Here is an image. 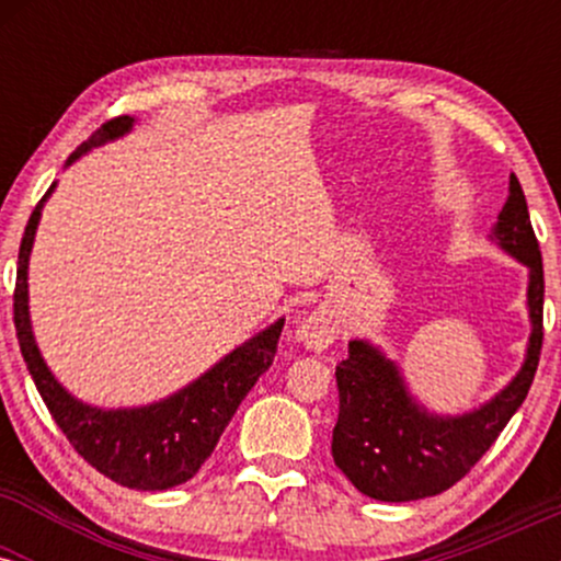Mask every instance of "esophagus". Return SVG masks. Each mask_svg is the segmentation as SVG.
I'll list each match as a JSON object with an SVG mask.
<instances>
[{
    "instance_id": "obj_1",
    "label": "esophagus",
    "mask_w": 561,
    "mask_h": 561,
    "mask_svg": "<svg viewBox=\"0 0 561 561\" xmlns=\"http://www.w3.org/2000/svg\"><path fill=\"white\" fill-rule=\"evenodd\" d=\"M340 334V321L327 306L313 308L298 327V340L308 351H324L330 347Z\"/></svg>"
}]
</instances>
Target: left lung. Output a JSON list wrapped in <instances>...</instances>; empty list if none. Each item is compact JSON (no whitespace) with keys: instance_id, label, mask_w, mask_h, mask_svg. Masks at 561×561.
<instances>
[{"instance_id":"obj_1","label":"left lung","mask_w":561,"mask_h":561,"mask_svg":"<svg viewBox=\"0 0 561 561\" xmlns=\"http://www.w3.org/2000/svg\"><path fill=\"white\" fill-rule=\"evenodd\" d=\"M493 237L530 268L527 308L533 334L519 375L491 403L446 420L427 414L411 401L392 362L364 340H353L347 358L334 369L340 390L332 433L334 465L369 499L398 504L448 491L478 465L527 398L543 345V261L523 184L514 173Z\"/></svg>"}]
</instances>
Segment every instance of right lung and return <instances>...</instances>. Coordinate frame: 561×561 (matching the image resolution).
<instances>
[{
    "label": "right lung",
    "mask_w": 561,
    "mask_h": 561,
    "mask_svg": "<svg viewBox=\"0 0 561 561\" xmlns=\"http://www.w3.org/2000/svg\"><path fill=\"white\" fill-rule=\"evenodd\" d=\"M134 118L128 115L111 118L81 147H76V152H70L68 163H73L76 158L102 141L126 134ZM53 190L55 184L38 199L34 214L25 224L21 253H18L15 295H12L15 317L12 319H15L23 362L57 427L96 472L118 485L137 488V491H165V488L182 485L195 478L203 461L214 454L218 437L227 430L237 405L259 382L263 371L272 366L285 319L255 334L253 340L231 351L224 362H218L214 369L160 403L141 405V409L102 411L76 401L62 390V385L44 364L28 319V255L42 205Z\"/></svg>",
    "instance_id": "obj_1"
}]
</instances>
